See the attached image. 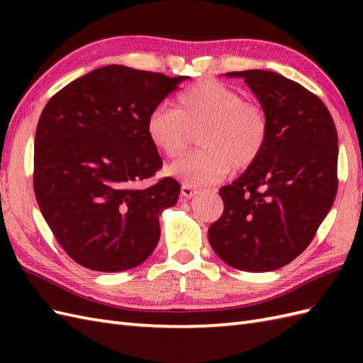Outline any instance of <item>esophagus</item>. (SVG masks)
Here are the masks:
<instances>
[{
  "mask_svg": "<svg viewBox=\"0 0 363 363\" xmlns=\"http://www.w3.org/2000/svg\"><path fill=\"white\" fill-rule=\"evenodd\" d=\"M196 194H198V189L187 186V184H182V187H181V198L182 199H190V198H194Z\"/></svg>",
  "mask_w": 363,
  "mask_h": 363,
  "instance_id": "obj_1",
  "label": "esophagus"
}]
</instances>
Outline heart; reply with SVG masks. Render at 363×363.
Segmentation results:
<instances>
[{
	"label": "heart",
	"mask_w": 363,
	"mask_h": 363,
	"mask_svg": "<svg viewBox=\"0 0 363 363\" xmlns=\"http://www.w3.org/2000/svg\"><path fill=\"white\" fill-rule=\"evenodd\" d=\"M146 135L164 156L174 159L189 135L199 130L201 150L186 154L168 174L191 187L211 186L230 169H245L259 159L268 138V118L260 106L220 81H203L177 96L176 109L159 106L146 118Z\"/></svg>",
	"instance_id": "1"
}]
</instances>
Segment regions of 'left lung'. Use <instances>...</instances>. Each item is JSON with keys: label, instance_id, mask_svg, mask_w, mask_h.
I'll return each mask as SVG.
<instances>
[{"label": "left lung", "instance_id": "1", "mask_svg": "<svg viewBox=\"0 0 363 363\" xmlns=\"http://www.w3.org/2000/svg\"><path fill=\"white\" fill-rule=\"evenodd\" d=\"M243 78L268 118L259 159L220 189L221 217L209 228L217 256L242 272H273L303 252L334 204L338 137L328 107L312 91L267 70Z\"/></svg>", "mask_w": 363, "mask_h": 363}]
</instances>
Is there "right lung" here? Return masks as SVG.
Listing matches in <instances>:
<instances>
[{
  "mask_svg": "<svg viewBox=\"0 0 363 363\" xmlns=\"http://www.w3.org/2000/svg\"><path fill=\"white\" fill-rule=\"evenodd\" d=\"M187 76L125 65L96 68L54 95L34 140V191L45 221L76 264L104 273L138 267L160 238L159 217L181 186L164 177L146 118Z\"/></svg>",
  "mask_w": 363,
  "mask_h": 363,
  "instance_id": "right-lung-1",
  "label": "right lung"
}]
</instances>
